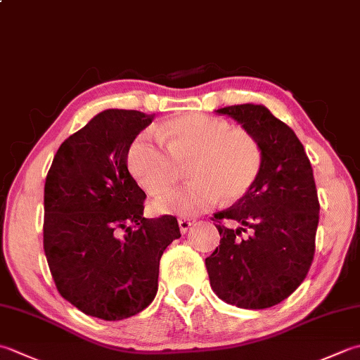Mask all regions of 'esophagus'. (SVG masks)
Listing matches in <instances>:
<instances>
[{
    "label": "esophagus",
    "mask_w": 360,
    "mask_h": 360,
    "mask_svg": "<svg viewBox=\"0 0 360 360\" xmlns=\"http://www.w3.org/2000/svg\"><path fill=\"white\" fill-rule=\"evenodd\" d=\"M178 224H179V231L182 233H186L190 227L195 224L193 218H178Z\"/></svg>",
    "instance_id": "obj_1"
}]
</instances>
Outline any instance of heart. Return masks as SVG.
<instances>
[{"label":"heart","instance_id":"heart-1","mask_svg":"<svg viewBox=\"0 0 360 360\" xmlns=\"http://www.w3.org/2000/svg\"><path fill=\"white\" fill-rule=\"evenodd\" d=\"M263 147L244 128L224 119L187 112L158 129H143L128 150V168L145 192L158 196L178 182L188 167L190 182L155 202L158 213L192 218L210 210L224 196H246L263 168Z\"/></svg>","mask_w":360,"mask_h":360}]
</instances>
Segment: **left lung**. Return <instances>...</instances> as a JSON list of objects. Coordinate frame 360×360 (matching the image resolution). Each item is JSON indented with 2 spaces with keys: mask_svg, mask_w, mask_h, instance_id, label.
Returning a JSON list of instances; mask_svg holds the SVG:
<instances>
[{
  "mask_svg": "<svg viewBox=\"0 0 360 360\" xmlns=\"http://www.w3.org/2000/svg\"><path fill=\"white\" fill-rule=\"evenodd\" d=\"M217 112L254 133L264 159L250 192L212 217L221 240L205 258L210 286L238 308H271L302 285L314 258L320 204L312 167L295 133L266 106L244 103ZM226 219L240 227L227 228Z\"/></svg>",
  "mask_w": 360,
  "mask_h": 360,
  "instance_id": "8db88e82",
  "label": "left lung"
}]
</instances>
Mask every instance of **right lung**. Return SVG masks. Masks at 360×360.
<instances>
[{"instance_id":"add662e5","label":"right lung","mask_w":360,"mask_h":360,"mask_svg":"<svg viewBox=\"0 0 360 360\" xmlns=\"http://www.w3.org/2000/svg\"><path fill=\"white\" fill-rule=\"evenodd\" d=\"M151 122L134 110L97 114L60 145L46 176L43 246L52 278L65 300L110 322L153 302L159 259L181 236L172 215L143 218L147 195L127 167Z\"/></svg>"}]
</instances>
